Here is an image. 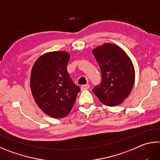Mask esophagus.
Listing matches in <instances>:
<instances>
[{
	"label": "esophagus",
	"mask_w": 160,
	"mask_h": 160,
	"mask_svg": "<svg viewBox=\"0 0 160 160\" xmlns=\"http://www.w3.org/2000/svg\"><path fill=\"white\" fill-rule=\"evenodd\" d=\"M89 88V85L88 84H87V85H83L81 86V89L82 90H85V89H88Z\"/></svg>",
	"instance_id": "obj_1"
}]
</instances>
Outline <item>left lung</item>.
<instances>
[{
    "mask_svg": "<svg viewBox=\"0 0 160 160\" xmlns=\"http://www.w3.org/2000/svg\"><path fill=\"white\" fill-rule=\"evenodd\" d=\"M99 65L101 82L92 92L108 106L120 105L132 92L135 80L134 67L122 49L105 43L92 51Z\"/></svg>",
    "mask_w": 160,
    "mask_h": 160,
    "instance_id": "obj_1",
    "label": "left lung"
}]
</instances>
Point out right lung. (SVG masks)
<instances>
[{
    "label": "right lung",
    "instance_id": "right-lung-1",
    "mask_svg": "<svg viewBox=\"0 0 160 160\" xmlns=\"http://www.w3.org/2000/svg\"><path fill=\"white\" fill-rule=\"evenodd\" d=\"M70 54L50 52L34 63L31 73V89L35 101L45 114L54 118L66 117L74 106L80 88L67 71Z\"/></svg>",
    "mask_w": 160,
    "mask_h": 160
}]
</instances>
